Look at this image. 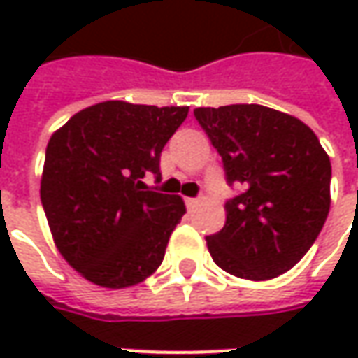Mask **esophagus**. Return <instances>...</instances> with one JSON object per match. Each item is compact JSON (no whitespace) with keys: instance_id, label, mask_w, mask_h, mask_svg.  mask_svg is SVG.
I'll return each instance as SVG.
<instances>
[{"instance_id":"esophagus-1","label":"esophagus","mask_w":358,"mask_h":358,"mask_svg":"<svg viewBox=\"0 0 358 358\" xmlns=\"http://www.w3.org/2000/svg\"><path fill=\"white\" fill-rule=\"evenodd\" d=\"M187 207H197L201 203V197H189V199H185Z\"/></svg>"}]
</instances>
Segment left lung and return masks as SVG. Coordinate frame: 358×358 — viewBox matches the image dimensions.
Here are the masks:
<instances>
[{"label": "left lung", "mask_w": 358, "mask_h": 358, "mask_svg": "<svg viewBox=\"0 0 358 358\" xmlns=\"http://www.w3.org/2000/svg\"><path fill=\"white\" fill-rule=\"evenodd\" d=\"M201 129L223 159L227 221L207 237L213 261L231 275L265 281L295 267L331 207V161L296 117L263 105L199 107Z\"/></svg>", "instance_id": "obj_1"}]
</instances>
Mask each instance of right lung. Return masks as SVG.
<instances>
[{
	"instance_id": "1",
	"label": "right lung",
	"mask_w": 358,
	"mask_h": 358,
	"mask_svg": "<svg viewBox=\"0 0 358 358\" xmlns=\"http://www.w3.org/2000/svg\"><path fill=\"white\" fill-rule=\"evenodd\" d=\"M187 113L189 107L105 101L51 135L41 205L59 253L87 281L123 289L161 265L185 203L143 179L159 181L161 151Z\"/></svg>"
}]
</instances>
